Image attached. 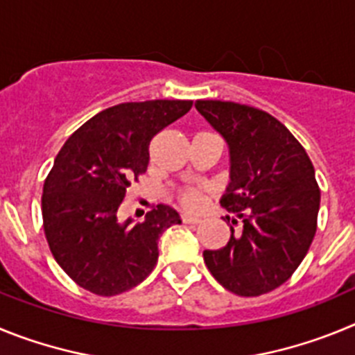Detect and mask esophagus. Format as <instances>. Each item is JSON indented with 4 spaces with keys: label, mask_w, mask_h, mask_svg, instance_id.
Wrapping results in <instances>:
<instances>
[{
    "label": "esophagus",
    "mask_w": 355,
    "mask_h": 355,
    "mask_svg": "<svg viewBox=\"0 0 355 355\" xmlns=\"http://www.w3.org/2000/svg\"><path fill=\"white\" fill-rule=\"evenodd\" d=\"M181 220H183V224L196 225V224H199V222H200V218H199V216H192V215H183V216H181Z\"/></svg>",
    "instance_id": "obj_1"
}]
</instances>
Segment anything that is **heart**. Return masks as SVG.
<instances>
[{
    "mask_svg": "<svg viewBox=\"0 0 355 355\" xmlns=\"http://www.w3.org/2000/svg\"><path fill=\"white\" fill-rule=\"evenodd\" d=\"M208 192L206 184H196V187H187L178 192V200L188 211H196L200 206L205 205V197Z\"/></svg>",
    "mask_w": 355,
    "mask_h": 355,
    "instance_id": "heart-1",
    "label": "heart"
}]
</instances>
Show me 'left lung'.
<instances>
[{
  "label": "left lung",
  "instance_id": "obj_1",
  "mask_svg": "<svg viewBox=\"0 0 355 355\" xmlns=\"http://www.w3.org/2000/svg\"><path fill=\"white\" fill-rule=\"evenodd\" d=\"M196 108L229 146L231 183L220 205L234 215L225 216L227 245L205 250V263L231 293H268L291 277L315 238V167L290 130L263 110L213 99Z\"/></svg>",
  "mask_w": 355,
  "mask_h": 355
}]
</instances>
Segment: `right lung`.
Listing matches in <instances>:
<instances>
[{
    "mask_svg": "<svg viewBox=\"0 0 355 355\" xmlns=\"http://www.w3.org/2000/svg\"><path fill=\"white\" fill-rule=\"evenodd\" d=\"M192 101L155 99L112 106L69 137L44 181V233L53 258L85 290L114 297L140 284L158 261V238L181 224L158 205L144 222L119 220L131 181L147 171L149 144Z\"/></svg>",
    "mask_w": 355,
    "mask_h": 355,
    "instance_id": "right-lung-1",
    "label": "right lung"
}]
</instances>
